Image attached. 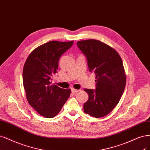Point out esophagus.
I'll return each instance as SVG.
<instances>
[{
	"label": "esophagus",
	"instance_id": "esophagus-1",
	"mask_svg": "<svg viewBox=\"0 0 150 150\" xmlns=\"http://www.w3.org/2000/svg\"><path fill=\"white\" fill-rule=\"evenodd\" d=\"M71 91H72V92H73V93H77V92L80 91V90H79V89H72Z\"/></svg>",
	"mask_w": 150,
	"mask_h": 150
}]
</instances>
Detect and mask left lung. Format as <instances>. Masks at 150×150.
<instances>
[{"label": "left lung", "mask_w": 150, "mask_h": 150, "mask_svg": "<svg viewBox=\"0 0 150 150\" xmlns=\"http://www.w3.org/2000/svg\"><path fill=\"white\" fill-rule=\"evenodd\" d=\"M77 45L86 56L89 71L96 76V90H84L89 95L84 112L96 118L106 116L118 104L125 87L122 58L115 49L99 40H81Z\"/></svg>", "instance_id": "1"}]
</instances>
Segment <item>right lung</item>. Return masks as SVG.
Listing matches in <instances>:
<instances>
[{"label": "right lung", "mask_w": 150, "mask_h": 150, "mask_svg": "<svg viewBox=\"0 0 150 150\" xmlns=\"http://www.w3.org/2000/svg\"><path fill=\"white\" fill-rule=\"evenodd\" d=\"M73 42L46 43L35 48L25 63L23 84L27 99L36 111L46 118L58 115L70 96V89H62L51 84V81L57 73L61 55Z\"/></svg>", "instance_id": "1"}]
</instances>
